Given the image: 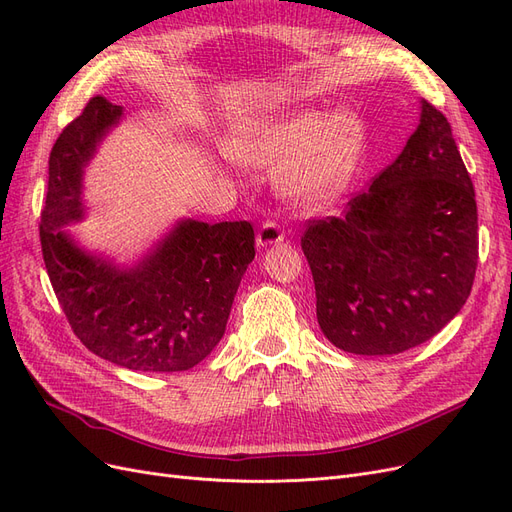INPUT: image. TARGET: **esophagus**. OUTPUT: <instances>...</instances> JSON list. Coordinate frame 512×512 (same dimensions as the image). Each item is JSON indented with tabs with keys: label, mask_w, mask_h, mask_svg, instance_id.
Returning a JSON list of instances; mask_svg holds the SVG:
<instances>
[{
	"label": "esophagus",
	"mask_w": 512,
	"mask_h": 512,
	"mask_svg": "<svg viewBox=\"0 0 512 512\" xmlns=\"http://www.w3.org/2000/svg\"><path fill=\"white\" fill-rule=\"evenodd\" d=\"M282 241H284V232H282L280 226L273 224V222L262 224L260 230H258V235H256V245L258 247H269V245H277Z\"/></svg>",
	"instance_id": "esophagus-1"
}]
</instances>
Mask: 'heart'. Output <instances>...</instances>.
<instances>
[{"mask_svg":"<svg viewBox=\"0 0 512 512\" xmlns=\"http://www.w3.org/2000/svg\"><path fill=\"white\" fill-rule=\"evenodd\" d=\"M367 147L365 119L342 111L303 108L282 117L239 126L226 153L241 166L280 170L284 194L301 207H324L344 194Z\"/></svg>","mask_w":512,"mask_h":512,"instance_id":"b5f03b06","label":"heart"}]
</instances>
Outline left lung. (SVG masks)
Segmentation results:
<instances>
[{
    "mask_svg": "<svg viewBox=\"0 0 512 512\" xmlns=\"http://www.w3.org/2000/svg\"><path fill=\"white\" fill-rule=\"evenodd\" d=\"M397 160L339 218L301 239L318 324L352 354L427 342L468 301L478 262L474 188L446 117L427 100Z\"/></svg>",
    "mask_w": 512,
    "mask_h": 512,
    "instance_id": "1",
    "label": "left lung"
}]
</instances>
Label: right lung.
Wrapping results in <instances>:
<instances>
[{"label":"right lung","instance_id":"add662e5","mask_svg":"<svg viewBox=\"0 0 512 512\" xmlns=\"http://www.w3.org/2000/svg\"><path fill=\"white\" fill-rule=\"evenodd\" d=\"M123 117V106L96 96L53 145L40 215L44 265L72 331L100 359L136 371H185L224 337L256 254L254 228L181 218L130 265L87 250L68 226L85 220V170Z\"/></svg>","mask_w":512,"mask_h":512}]
</instances>
